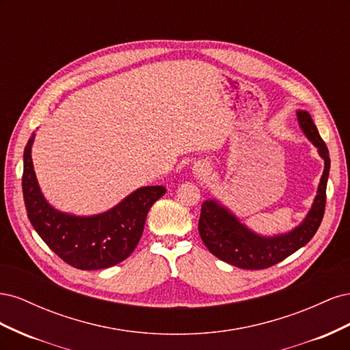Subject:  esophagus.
Returning a JSON list of instances; mask_svg holds the SVG:
<instances>
[{
    "instance_id": "obj_1",
    "label": "esophagus",
    "mask_w": 350,
    "mask_h": 350,
    "mask_svg": "<svg viewBox=\"0 0 350 350\" xmlns=\"http://www.w3.org/2000/svg\"><path fill=\"white\" fill-rule=\"evenodd\" d=\"M193 176L194 178H206L207 175H208V172H210V166H208V163L207 162H204V161H197L194 165H193Z\"/></svg>"
}]
</instances>
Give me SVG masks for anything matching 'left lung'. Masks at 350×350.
<instances>
[{"label": "left lung", "instance_id": "left-lung-1", "mask_svg": "<svg viewBox=\"0 0 350 350\" xmlns=\"http://www.w3.org/2000/svg\"><path fill=\"white\" fill-rule=\"evenodd\" d=\"M302 133L319 150L324 161V171L320 179L319 189L308 213L298 226L286 234L264 237L251 230L247 225L220 204L216 198L206 200L201 206L198 232L208 251L219 260L232 266L247 270H261L274 266L291 254L302 248L315 235L324 216L325 188L328 172H330V156L328 149L308 111L296 109Z\"/></svg>", "mask_w": 350, "mask_h": 350}]
</instances>
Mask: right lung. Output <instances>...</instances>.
I'll return each mask as SVG.
<instances>
[{"mask_svg": "<svg viewBox=\"0 0 350 350\" xmlns=\"http://www.w3.org/2000/svg\"><path fill=\"white\" fill-rule=\"evenodd\" d=\"M31 134L23 154V198L38 235L59 258L80 270H100L124 261L135 250L154 201L163 185L140 187L112 208L93 216H76L52 207L40 191L31 162Z\"/></svg>", "mask_w": 350, "mask_h": 350, "instance_id": "right-lung-1", "label": "right lung"}]
</instances>
